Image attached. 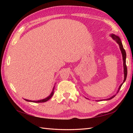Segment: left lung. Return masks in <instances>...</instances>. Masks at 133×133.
<instances>
[{"label":"left lung","instance_id":"1","mask_svg":"<svg viewBox=\"0 0 133 133\" xmlns=\"http://www.w3.org/2000/svg\"><path fill=\"white\" fill-rule=\"evenodd\" d=\"M110 36H111V38L114 39V40H115V41L117 42V43L119 44V48H120V50L121 51V52H122V58H123V69H124V80H123V83L121 84V85L119 86V88H118V90L117 91V92H118V91H119V90L121 89V86H122V84H123V83L125 82L126 79V77H127V74H128V70H127V66H126V51L125 49H123V45H122V42H121V39L119 38V36H118L117 35H115L114 34H111L110 35ZM116 95H114L112 96V97H111V98H108V99H103L104 101V100H110V99H111L112 98H113ZM102 101V100H98V101Z\"/></svg>","mask_w":133,"mask_h":133}]
</instances>
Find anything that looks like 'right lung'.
Listing matches in <instances>:
<instances>
[{
  "label": "right lung",
  "instance_id": "1",
  "mask_svg": "<svg viewBox=\"0 0 133 133\" xmlns=\"http://www.w3.org/2000/svg\"><path fill=\"white\" fill-rule=\"evenodd\" d=\"M54 88H55V86L54 87L53 90H52V92L51 93V94L49 96V97L43 99H41V100H39V101H31V100H29V99H24L25 101H26L27 102H34V103H42V102H47V101H49L50 99L52 97V95L54 94Z\"/></svg>",
  "mask_w": 133,
  "mask_h": 133
}]
</instances>
